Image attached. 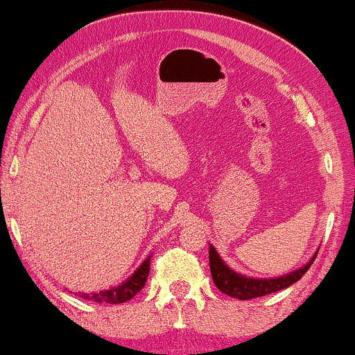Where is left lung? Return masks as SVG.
I'll use <instances>...</instances> for the list:
<instances>
[{
    "label": "left lung",
    "instance_id": "obj_1",
    "mask_svg": "<svg viewBox=\"0 0 355 355\" xmlns=\"http://www.w3.org/2000/svg\"><path fill=\"white\" fill-rule=\"evenodd\" d=\"M316 255L318 252L313 255L306 266L286 273V275L277 278H249L231 270V268L223 262V259L219 257L216 249H214L213 245H209V268L214 285L218 286L219 291H223V293H226L227 297L231 298L252 300L257 297H263V295L273 293V291L288 288L290 285L298 282L300 278L308 272V268L311 267L313 262H315Z\"/></svg>",
    "mask_w": 355,
    "mask_h": 355
}]
</instances>
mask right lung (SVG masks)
Returning a JSON list of instances; mask_svg holds the SVG:
<instances>
[{
	"label": "right lung",
	"mask_w": 355,
	"mask_h": 355,
	"mask_svg": "<svg viewBox=\"0 0 355 355\" xmlns=\"http://www.w3.org/2000/svg\"><path fill=\"white\" fill-rule=\"evenodd\" d=\"M149 270H150V257H147L144 262L139 266L137 270L121 285L113 286V288L110 290L95 291V293H80V297L95 303H110V304L124 303L144 288L147 277H149Z\"/></svg>",
	"instance_id": "obj_1"
}]
</instances>
